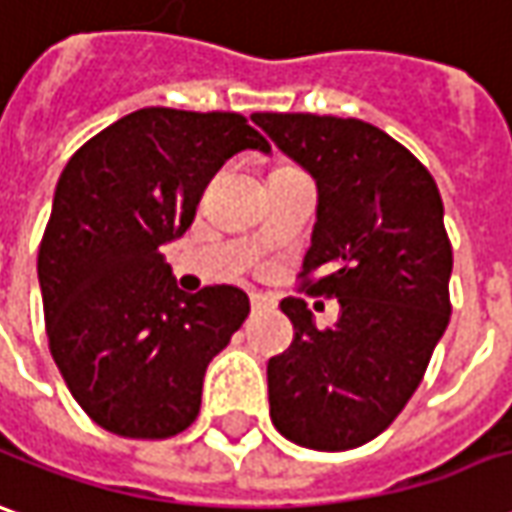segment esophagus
Masks as SVG:
<instances>
[{"instance_id": "34e87169", "label": "esophagus", "mask_w": 512, "mask_h": 512, "mask_svg": "<svg viewBox=\"0 0 512 512\" xmlns=\"http://www.w3.org/2000/svg\"><path fill=\"white\" fill-rule=\"evenodd\" d=\"M249 302H252V311H255V314H260V311H271V308L277 305L274 297L263 294V291H252V294H249Z\"/></svg>"}]
</instances>
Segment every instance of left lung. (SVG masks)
<instances>
[{
	"instance_id": "obj_1",
	"label": "left lung",
	"mask_w": 512,
	"mask_h": 512,
	"mask_svg": "<svg viewBox=\"0 0 512 512\" xmlns=\"http://www.w3.org/2000/svg\"><path fill=\"white\" fill-rule=\"evenodd\" d=\"M252 120L316 179L300 288L339 300V322L322 330L305 302H280L294 342L269 358L271 423L314 451L358 448L401 415L448 325L443 198L412 151L364 120L300 111Z\"/></svg>"
}]
</instances>
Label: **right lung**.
<instances>
[{"mask_svg": "<svg viewBox=\"0 0 512 512\" xmlns=\"http://www.w3.org/2000/svg\"><path fill=\"white\" fill-rule=\"evenodd\" d=\"M266 137L235 111L139 109L66 162L38 246L50 353L100 429L165 440L198 417L201 387L249 316L235 285L184 294L162 246L187 232L229 156Z\"/></svg>", "mask_w": 512, "mask_h": 512, "instance_id": "add662e5", "label": "right lung"}]
</instances>
